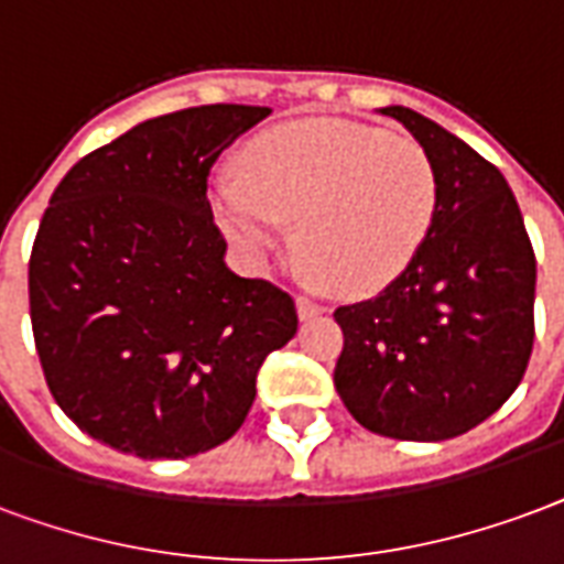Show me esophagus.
I'll list each match as a JSON object with an SVG mask.
<instances>
[{"instance_id":"1","label":"esophagus","mask_w":564,"mask_h":564,"mask_svg":"<svg viewBox=\"0 0 564 564\" xmlns=\"http://www.w3.org/2000/svg\"><path fill=\"white\" fill-rule=\"evenodd\" d=\"M295 311H299L302 319H311V316L323 314L325 304L316 302V299H307V295H299V299H295Z\"/></svg>"}]
</instances>
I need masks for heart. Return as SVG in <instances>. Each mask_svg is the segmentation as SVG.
<instances>
[{"label": "heart", "mask_w": 564, "mask_h": 564, "mask_svg": "<svg viewBox=\"0 0 564 564\" xmlns=\"http://www.w3.org/2000/svg\"><path fill=\"white\" fill-rule=\"evenodd\" d=\"M241 178L218 176L208 203L229 239L262 262L295 220L304 271L340 293L398 278L436 215V170L412 137L346 119H304L241 149Z\"/></svg>", "instance_id": "heart-1"}]
</instances>
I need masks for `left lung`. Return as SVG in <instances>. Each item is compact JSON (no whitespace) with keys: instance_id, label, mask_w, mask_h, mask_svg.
Returning a JSON list of instances; mask_svg holds the SVG:
<instances>
[{"instance_id":"obj_1","label":"left lung","mask_w":564,"mask_h":564,"mask_svg":"<svg viewBox=\"0 0 564 564\" xmlns=\"http://www.w3.org/2000/svg\"><path fill=\"white\" fill-rule=\"evenodd\" d=\"M436 170V215L419 253L377 299L337 307L335 388L379 436L442 442L514 394L535 340V250L490 161L410 107H382Z\"/></svg>"}]
</instances>
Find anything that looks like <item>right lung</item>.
<instances>
[{
  "mask_svg": "<svg viewBox=\"0 0 564 564\" xmlns=\"http://www.w3.org/2000/svg\"><path fill=\"white\" fill-rule=\"evenodd\" d=\"M269 107L208 104L137 124L70 166L29 257L50 394L91 440L194 457L248 419L257 373L299 328L290 293L227 269L208 170Z\"/></svg>",
  "mask_w": 564,
  "mask_h": 564,
  "instance_id": "add662e5",
  "label": "right lung"
}]
</instances>
